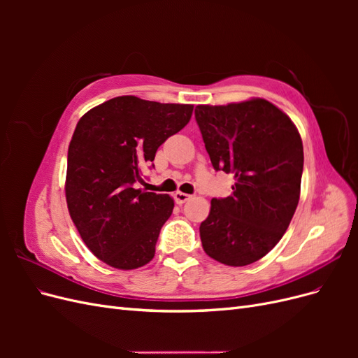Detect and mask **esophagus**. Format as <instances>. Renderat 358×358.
I'll use <instances>...</instances> for the list:
<instances>
[{
    "mask_svg": "<svg viewBox=\"0 0 358 358\" xmlns=\"http://www.w3.org/2000/svg\"><path fill=\"white\" fill-rule=\"evenodd\" d=\"M173 197H175V201L178 204H183L185 201H188L191 199L189 194H185V192H180V191H176L175 194H173Z\"/></svg>",
    "mask_w": 358,
    "mask_h": 358,
    "instance_id": "esophagus-1",
    "label": "esophagus"
}]
</instances>
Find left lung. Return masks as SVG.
Segmentation results:
<instances>
[{
	"mask_svg": "<svg viewBox=\"0 0 358 358\" xmlns=\"http://www.w3.org/2000/svg\"><path fill=\"white\" fill-rule=\"evenodd\" d=\"M196 121L213 169L231 173V196L212 199L200 225L204 252L227 266L258 262L282 239L300 199L303 143L276 106L252 99L197 106Z\"/></svg>",
	"mask_w": 358,
	"mask_h": 358,
	"instance_id": "8db88e82",
	"label": "left lung"
}]
</instances>
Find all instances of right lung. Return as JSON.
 <instances>
[{"mask_svg": "<svg viewBox=\"0 0 358 358\" xmlns=\"http://www.w3.org/2000/svg\"><path fill=\"white\" fill-rule=\"evenodd\" d=\"M192 109L124 95L94 107L76 125L67 157V206L82 241L106 264L131 270L154 258L175 201L169 194L136 189L134 183L143 182V166L189 122Z\"/></svg>", "mask_w": 358, "mask_h": 358, "instance_id": "1", "label": "right lung"}]
</instances>
